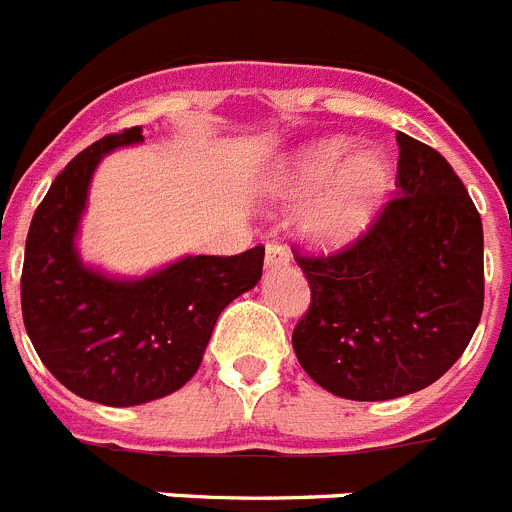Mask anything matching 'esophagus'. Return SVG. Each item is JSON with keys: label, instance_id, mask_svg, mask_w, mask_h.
<instances>
[{"label": "esophagus", "instance_id": "obj_1", "mask_svg": "<svg viewBox=\"0 0 512 512\" xmlns=\"http://www.w3.org/2000/svg\"><path fill=\"white\" fill-rule=\"evenodd\" d=\"M290 264V253L279 243H266V266H287Z\"/></svg>", "mask_w": 512, "mask_h": 512}]
</instances>
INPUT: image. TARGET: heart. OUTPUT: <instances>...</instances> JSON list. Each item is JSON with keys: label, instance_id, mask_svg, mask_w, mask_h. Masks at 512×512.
I'll return each mask as SVG.
<instances>
[{"label": "heart", "instance_id": "1", "mask_svg": "<svg viewBox=\"0 0 512 512\" xmlns=\"http://www.w3.org/2000/svg\"><path fill=\"white\" fill-rule=\"evenodd\" d=\"M393 181L386 150L375 144L355 150V139L326 137L290 157L274 194L285 204H303L298 233L313 251L336 253L370 233L391 199Z\"/></svg>", "mask_w": 512, "mask_h": 512}]
</instances>
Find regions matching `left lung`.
<instances>
[{
	"instance_id": "8db88e82",
	"label": "left lung",
	"mask_w": 512,
	"mask_h": 512,
	"mask_svg": "<svg viewBox=\"0 0 512 512\" xmlns=\"http://www.w3.org/2000/svg\"><path fill=\"white\" fill-rule=\"evenodd\" d=\"M399 142V196L329 259L295 256L310 308L292 334L305 373L334 396L386 401L453 368L484 305L482 217L443 155Z\"/></svg>"
}]
</instances>
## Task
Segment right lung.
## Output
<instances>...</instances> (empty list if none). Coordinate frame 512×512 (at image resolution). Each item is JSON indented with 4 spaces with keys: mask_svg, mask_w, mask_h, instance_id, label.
Instances as JSON below:
<instances>
[{
    "mask_svg": "<svg viewBox=\"0 0 512 512\" xmlns=\"http://www.w3.org/2000/svg\"><path fill=\"white\" fill-rule=\"evenodd\" d=\"M142 126L108 134L61 170L25 240L23 321L61 386L106 406L163 399L194 378L214 323L261 279L264 248L183 256L142 277H116L82 259L80 222L100 160L142 144Z\"/></svg>",
    "mask_w": 512,
    "mask_h": 512,
    "instance_id": "obj_1",
    "label": "right lung"
}]
</instances>
